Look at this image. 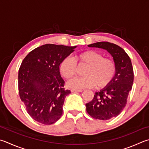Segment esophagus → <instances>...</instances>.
Instances as JSON below:
<instances>
[{
	"instance_id": "esophagus-1",
	"label": "esophagus",
	"mask_w": 149,
	"mask_h": 149,
	"mask_svg": "<svg viewBox=\"0 0 149 149\" xmlns=\"http://www.w3.org/2000/svg\"><path fill=\"white\" fill-rule=\"evenodd\" d=\"M72 92H74V93H80V92H83V90H76V89H72L71 90Z\"/></svg>"
}]
</instances>
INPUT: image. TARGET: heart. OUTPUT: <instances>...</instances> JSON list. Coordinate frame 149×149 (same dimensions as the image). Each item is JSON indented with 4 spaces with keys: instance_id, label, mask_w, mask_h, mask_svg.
I'll use <instances>...</instances> for the list:
<instances>
[{
    "instance_id": "heart-1",
    "label": "heart",
    "mask_w": 149,
    "mask_h": 149,
    "mask_svg": "<svg viewBox=\"0 0 149 149\" xmlns=\"http://www.w3.org/2000/svg\"><path fill=\"white\" fill-rule=\"evenodd\" d=\"M66 57L61 62L59 70L62 75L66 79L75 76L78 66L86 65L83 70V77H75L70 80L67 85L70 88L83 89L93 87L103 88L111 82L114 77L116 66L114 62L104 58L101 53L94 50H88L77 54L74 57Z\"/></svg>"
}]
</instances>
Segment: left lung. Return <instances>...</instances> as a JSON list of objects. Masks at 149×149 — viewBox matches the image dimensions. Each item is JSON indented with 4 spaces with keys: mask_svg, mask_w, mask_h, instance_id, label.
Listing matches in <instances>:
<instances>
[{
    "mask_svg": "<svg viewBox=\"0 0 149 149\" xmlns=\"http://www.w3.org/2000/svg\"><path fill=\"white\" fill-rule=\"evenodd\" d=\"M106 50L113 56L116 71L109 85L95 93L92 101L86 104V110L94 118L109 120L118 116L126 106L134 82V70L130 58L118 45L107 42L88 45Z\"/></svg>",
    "mask_w": 149,
    "mask_h": 149,
    "instance_id": "1",
    "label": "left lung"
}]
</instances>
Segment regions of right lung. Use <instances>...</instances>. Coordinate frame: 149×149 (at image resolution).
Here are the masks:
<instances>
[{"instance_id":"1","label":"right lung","mask_w":149,"mask_h":149,"mask_svg":"<svg viewBox=\"0 0 149 149\" xmlns=\"http://www.w3.org/2000/svg\"><path fill=\"white\" fill-rule=\"evenodd\" d=\"M76 47L45 44L23 59L19 70V93L34 120L50 125L61 118L64 100L71 92L64 88L59 66Z\"/></svg>"}]
</instances>
